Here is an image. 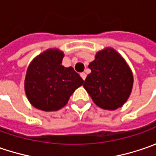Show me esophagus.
<instances>
[{
	"label": "esophagus",
	"mask_w": 156,
	"mask_h": 156,
	"mask_svg": "<svg viewBox=\"0 0 156 156\" xmlns=\"http://www.w3.org/2000/svg\"><path fill=\"white\" fill-rule=\"evenodd\" d=\"M80 75H81V77L83 79V80H85V79H86V76H87V75H86L85 73H81Z\"/></svg>",
	"instance_id": "esophagus-1"
}]
</instances>
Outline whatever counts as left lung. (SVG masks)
<instances>
[{
	"instance_id": "8db88e82",
	"label": "left lung",
	"mask_w": 156,
	"mask_h": 156,
	"mask_svg": "<svg viewBox=\"0 0 156 156\" xmlns=\"http://www.w3.org/2000/svg\"><path fill=\"white\" fill-rule=\"evenodd\" d=\"M91 73L83 87L98 107L115 110L129 99L134 77L122 55L111 48L101 50L89 63Z\"/></svg>"
}]
</instances>
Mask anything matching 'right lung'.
<instances>
[{
  "mask_svg": "<svg viewBox=\"0 0 156 156\" xmlns=\"http://www.w3.org/2000/svg\"><path fill=\"white\" fill-rule=\"evenodd\" d=\"M64 54L50 48L29 64L25 77V92L29 102L40 110L56 111L68 103L83 80L72 67L62 65Z\"/></svg>",
  "mask_w": 156,
  "mask_h": 156,
  "instance_id": "right-lung-1",
  "label": "right lung"
}]
</instances>
